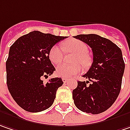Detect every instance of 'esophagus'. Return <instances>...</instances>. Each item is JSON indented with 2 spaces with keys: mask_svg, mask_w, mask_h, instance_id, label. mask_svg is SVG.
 I'll use <instances>...</instances> for the list:
<instances>
[{
  "mask_svg": "<svg viewBox=\"0 0 130 130\" xmlns=\"http://www.w3.org/2000/svg\"><path fill=\"white\" fill-rule=\"evenodd\" d=\"M62 82H63L64 83L68 82V79H66V78H62Z\"/></svg>",
  "mask_w": 130,
  "mask_h": 130,
  "instance_id": "1",
  "label": "esophagus"
}]
</instances>
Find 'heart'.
I'll use <instances>...</instances> for the list:
<instances>
[{
    "label": "heart",
    "instance_id": "heart-1",
    "mask_svg": "<svg viewBox=\"0 0 130 130\" xmlns=\"http://www.w3.org/2000/svg\"><path fill=\"white\" fill-rule=\"evenodd\" d=\"M63 46L68 52H71L76 54L73 59V62L75 64L68 65L65 64L58 65L56 69V74L63 78H71L82 71L83 66L88 67L91 59L88 56V45L84 42L79 40H69L64 42ZM48 57L51 62L54 64H59L63 59V53L58 45H54L49 51Z\"/></svg>",
    "mask_w": 130,
    "mask_h": 130
}]
</instances>
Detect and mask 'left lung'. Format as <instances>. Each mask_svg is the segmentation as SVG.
Segmentation results:
<instances>
[{
  "mask_svg": "<svg viewBox=\"0 0 130 130\" xmlns=\"http://www.w3.org/2000/svg\"><path fill=\"white\" fill-rule=\"evenodd\" d=\"M75 38L91 48L93 62L83 77L91 82H77L73 90L76 107L82 112L99 114L109 109L118 98L125 64L121 50L108 39L99 35H79Z\"/></svg>",
  "mask_w": 130,
  "mask_h": 130,
  "instance_id": "obj_1",
  "label": "left lung"
}]
</instances>
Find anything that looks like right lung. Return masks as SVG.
Here are the masks:
<instances>
[{
	"label": "right lung",
	"instance_id": "add662e5",
	"mask_svg": "<svg viewBox=\"0 0 130 130\" xmlns=\"http://www.w3.org/2000/svg\"><path fill=\"white\" fill-rule=\"evenodd\" d=\"M67 37L31 31L19 37L9 48L6 62V83L12 98L23 110L37 112L53 104L56 93L63 84L61 78H52L56 71L48 57L50 49Z\"/></svg>",
	"mask_w": 130,
	"mask_h": 130
}]
</instances>
